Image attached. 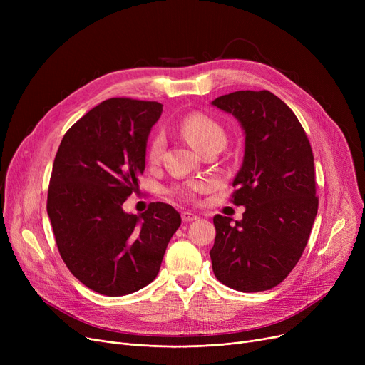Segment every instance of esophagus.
I'll return each instance as SVG.
<instances>
[{"label":"esophagus","mask_w":365,"mask_h":365,"mask_svg":"<svg viewBox=\"0 0 365 365\" xmlns=\"http://www.w3.org/2000/svg\"><path fill=\"white\" fill-rule=\"evenodd\" d=\"M197 219H198V216L194 215V213H190V212H183L182 213V220L183 222H194Z\"/></svg>","instance_id":"1"}]
</instances>
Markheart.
Here are the masks:
<instances>
[{
	"instance_id": "obj_1",
	"label": "heart",
	"mask_w": 365,
	"mask_h": 365,
	"mask_svg": "<svg viewBox=\"0 0 365 365\" xmlns=\"http://www.w3.org/2000/svg\"><path fill=\"white\" fill-rule=\"evenodd\" d=\"M180 131L185 136V139L200 152L208 145L225 143L226 140L223 127L216 120L201 112H192V113H187L186 117H183L180 121ZM163 149H164V136L158 133L152 138L148 146L149 161L152 163L158 161L163 153ZM208 186H210V182L198 180L194 183H189L183 187H179L178 194L182 195L183 198H192L197 192H200V190Z\"/></svg>"
}]
</instances>
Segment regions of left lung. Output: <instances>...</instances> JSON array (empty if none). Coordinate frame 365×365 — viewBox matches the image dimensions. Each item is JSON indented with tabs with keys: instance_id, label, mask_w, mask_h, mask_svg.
Instances as JSON below:
<instances>
[{
	"instance_id": "8db88e82",
	"label": "left lung",
	"mask_w": 365,
	"mask_h": 365,
	"mask_svg": "<svg viewBox=\"0 0 365 365\" xmlns=\"http://www.w3.org/2000/svg\"><path fill=\"white\" fill-rule=\"evenodd\" d=\"M212 105L232 113L245 134L232 186L241 220L216 215L210 250L216 278L242 293L274 289L308 244L318 212L314 153L294 112L271 91L241 90Z\"/></svg>"
}]
</instances>
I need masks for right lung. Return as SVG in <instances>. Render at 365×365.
<instances>
[{
    "label": "right lung",
    "mask_w": 365,
    "mask_h": 365,
    "mask_svg": "<svg viewBox=\"0 0 365 365\" xmlns=\"http://www.w3.org/2000/svg\"><path fill=\"white\" fill-rule=\"evenodd\" d=\"M158 102L112 98L88 110L63 136L53 163L47 213L72 275L109 297L155 279L180 215L152 202L142 215L123 210L139 187Z\"/></svg>",
    "instance_id": "add662e5"
}]
</instances>
